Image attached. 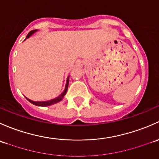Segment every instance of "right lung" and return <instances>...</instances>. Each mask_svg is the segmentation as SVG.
Masks as SVG:
<instances>
[{
	"label": "right lung",
	"instance_id": "right-lung-1",
	"mask_svg": "<svg viewBox=\"0 0 159 159\" xmlns=\"http://www.w3.org/2000/svg\"><path fill=\"white\" fill-rule=\"evenodd\" d=\"M36 31H37L36 30H34L30 31V32H29V34H27V38H28V37H30V36L32 35V34H34V32H36ZM27 38H26V39H27ZM68 85H69V77H68V79H67V81H66V87H65V89H64V91H63V93H62V94L60 95V96H58V97L56 98V99H52V100L46 101V102H34V101L30 100V99H27V100H28L30 102H31V103H32V104L35 105V106H51V105L55 104V103H57V102H60V101H61L62 99H63V97H64V96H65V95H66V92H67Z\"/></svg>",
	"mask_w": 159,
	"mask_h": 159
}]
</instances>
